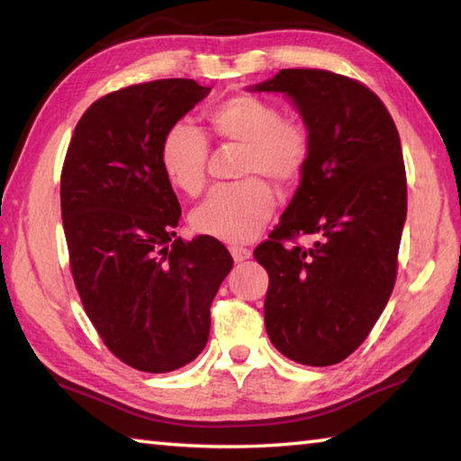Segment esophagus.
<instances>
[{
	"label": "esophagus",
	"instance_id": "1",
	"mask_svg": "<svg viewBox=\"0 0 461 461\" xmlns=\"http://www.w3.org/2000/svg\"><path fill=\"white\" fill-rule=\"evenodd\" d=\"M230 255L234 258V263H242V260L250 258V255L253 253H250V250L245 247H230Z\"/></svg>",
	"mask_w": 461,
	"mask_h": 461
}]
</instances>
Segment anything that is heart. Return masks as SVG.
I'll return each instance as SVG.
<instances>
[{"instance_id":"1","label":"heart","mask_w":461,"mask_h":461,"mask_svg":"<svg viewBox=\"0 0 461 461\" xmlns=\"http://www.w3.org/2000/svg\"><path fill=\"white\" fill-rule=\"evenodd\" d=\"M208 126L222 142L240 146L239 185L214 188L190 214L198 234L222 242H249L263 230L275 208V193L263 178L291 186L305 175L311 160L307 128L286 120L276 104L239 94L206 112ZM208 142L198 128L178 122L160 144L164 176L180 193L196 196L206 185Z\"/></svg>"}]
</instances>
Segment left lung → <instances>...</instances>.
<instances>
[{"label":"left lung","mask_w":461,"mask_h":461,"mask_svg":"<svg viewBox=\"0 0 461 461\" xmlns=\"http://www.w3.org/2000/svg\"><path fill=\"white\" fill-rule=\"evenodd\" d=\"M255 92H283L311 136V160L279 224L255 249L267 268L265 327L285 357L325 367L366 341L397 276L407 214L402 142L366 84L291 68ZM316 242L303 248L299 236Z\"/></svg>","instance_id":"8db88e82"}]
</instances>
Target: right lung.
Returning <instances> with one entry per match:
<instances>
[{"instance_id":"1","label":"right lung","mask_w":461,"mask_h":461,"mask_svg":"<svg viewBox=\"0 0 461 461\" xmlns=\"http://www.w3.org/2000/svg\"><path fill=\"white\" fill-rule=\"evenodd\" d=\"M208 92L185 77L110 92L66 152L59 201L76 289L102 341L138 371H175L204 349L232 268L216 239H176L182 211L160 167L167 130Z\"/></svg>"}]
</instances>
